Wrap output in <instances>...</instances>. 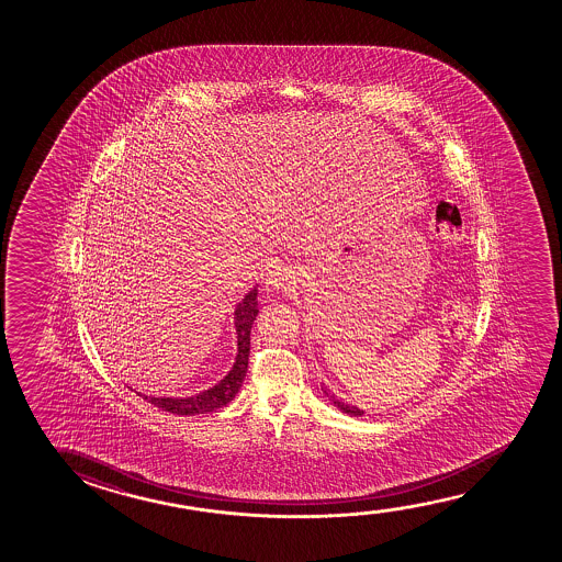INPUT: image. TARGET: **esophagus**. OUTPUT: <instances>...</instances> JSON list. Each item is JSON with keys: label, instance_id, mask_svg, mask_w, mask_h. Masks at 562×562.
I'll use <instances>...</instances> for the list:
<instances>
[{"label": "esophagus", "instance_id": "esophagus-1", "mask_svg": "<svg viewBox=\"0 0 562 562\" xmlns=\"http://www.w3.org/2000/svg\"><path fill=\"white\" fill-rule=\"evenodd\" d=\"M297 282V270L292 267H277L269 272L267 277V288L270 292H282L290 290Z\"/></svg>", "mask_w": 562, "mask_h": 562}]
</instances>
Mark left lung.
Instances as JSON below:
<instances>
[{
    "instance_id": "obj_1",
    "label": "left lung",
    "mask_w": 562,
    "mask_h": 562,
    "mask_svg": "<svg viewBox=\"0 0 562 562\" xmlns=\"http://www.w3.org/2000/svg\"><path fill=\"white\" fill-rule=\"evenodd\" d=\"M324 393L330 397L331 403L336 405V407L339 408V411H344V413H347V415L351 416H362L364 415V411H361L359 407H351V405H347V403H341V401L336 400L331 393H328V390H324Z\"/></svg>"
}]
</instances>
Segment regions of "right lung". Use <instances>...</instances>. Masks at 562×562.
Listing matches in <instances>:
<instances>
[{
	"instance_id": "add662e5",
	"label": "right lung",
	"mask_w": 562,
	"mask_h": 562,
	"mask_svg": "<svg viewBox=\"0 0 562 562\" xmlns=\"http://www.w3.org/2000/svg\"><path fill=\"white\" fill-rule=\"evenodd\" d=\"M257 313H259L257 288H254L244 300L239 301L238 307L234 311L238 355H236V362L231 372L218 384L209 387L205 392L198 393V395H192V397H147L142 393L138 395L149 401L155 407L180 416L203 415V413H211V411H216V408L224 407L226 403H231L246 378L247 361H249V334H251V326H254Z\"/></svg>"
}]
</instances>
